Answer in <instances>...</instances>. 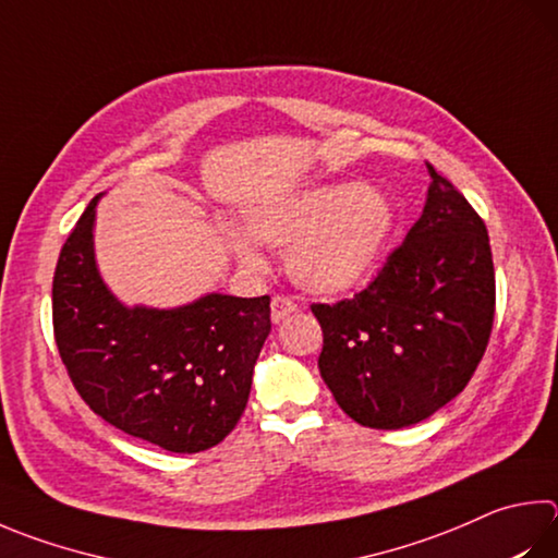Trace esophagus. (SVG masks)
<instances>
[{"label":"esophagus","mask_w":558,"mask_h":558,"mask_svg":"<svg viewBox=\"0 0 558 558\" xmlns=\"http://www.w3.org/2000/svg\"><path fill=\"white\" fill-rule=\"evenodd\" d=\"M298 312V302H292L290 298H282V295H276L270 302V319L272 324H280L286 317H290V314Z\"/></svg>","instance_id":"esophagus-1"}]
</instances>
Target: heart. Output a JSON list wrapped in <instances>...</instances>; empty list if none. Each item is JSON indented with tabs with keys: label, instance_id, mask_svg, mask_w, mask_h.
I'll use <instances>...</instances> for the list:
<instances>
[{
	"label": "heart",
	"instance_id": "1",
	"mask_svg": "<svg viewBox=\"0 0 558 558\" xmlns=\"http://www.w3.org/2000/svg\"><path fill=\"white\" fill-rule=\"evenodd\" d=\"M246 231L225 225L221 236L241 266L263 268L256 241L286 248V268L298 288L343 295L361 288L388 253L400 215L388 192L363 182H327L256 202Z\"/></svg>",
	"mask_w": 558,
	"mask_h": 558
}]
</instances>
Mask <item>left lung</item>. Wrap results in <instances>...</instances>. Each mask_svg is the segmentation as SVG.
I'll use <instances>...</instances> for the list:
<instances>
[{
    "label": "left lung",
    "mask_w": 558,
    "mask_h": 558,
    "mask_svg": "<svg viewBox=\"0 0 558 558\" xmlns=\"http://www.w3.org/2000/svg\"><path fill=\"white\" fill-rule=\"evenodd\" d=\"M429 168L422 217L371 286L312 305L319 373L339 408L371 429L412 427L469 385L488 347L495 270L483 219Z\"/></svg>",
    "instance_id": "8db88e82"
}]
</instances>
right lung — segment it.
<instances>
[{
  "label": "right lung",
  "mask_w": 558,
  "mask_h": 558,
  "mask_svg": "<svg viewBox=\"0 0 558 558\" xmlns=\"http://www.w3.org/2000/svg\"><path fill=\"white\" fill-rule=\"evenodd\" d=\"M102 197L56 266L53 329L68 376L89 410L131 437L173 453L217 447L246 410L270 298L207 292L180 307L124 305L95 256Z\"/></svg>",
  "instance_id": "right-lung-1"
}]
</instances>
